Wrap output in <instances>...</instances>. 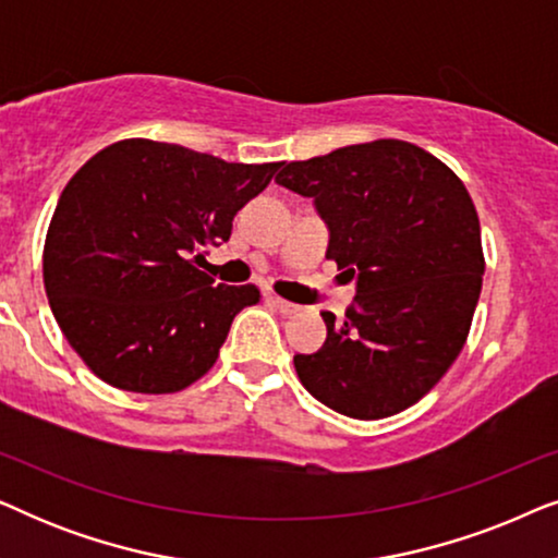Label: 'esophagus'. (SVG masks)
Wrapping results in <instances>:
<instances>
[{"label":"esophagus","instance_id":"esophagus-1","mask_svg":"<svg viewBox=\"0 0 558 558\" xmlns=\"http://www.w3.org/2000/svg\"><path fill=\"white\" fill-rule=\"evenodd\" d=\"M266 302H269L271 304V307H277L279 312H284V315H294V312L296 310H300V307H296V304H292V302H287V300H281V296H266Z\"/></svg>","mask_w":558,"mask_h":558}]
</instances>
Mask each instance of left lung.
I'll list each match as a JSON object with an SVG mask.
<instances>
[{
  "label": "left lung",
  "instance_id": "1",
  "mask_svg": "<svg viewBox=\"0 0 558 558\" xmlns=\"http://www.w3.org/2000/svg\"><path fill=\"white\" fill-rule=\"evenodd\" d=\"M277 182L315 201L327 258L355 281L345 323L323 312L325 345L294 355L296 376L338 414H399L439 384L475 315L485 256L468 187L401 140L281 162Z\"/></svg>",
  "mask_w": 558,
  "mask_h": 558
}]
</instances>
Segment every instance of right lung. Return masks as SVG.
Returning a JSON list of instances; mask_svg holds the SVG:
<instances>
[{
	"instance_id": "1",
	"label": "right lung",
	"mask_w": 558,
	"mask_h": 558,
	"mask_svg": "<svg viewBox=\"0 0 558 558\" xmlns=\"http://www.w3.org/2000/svg\"><path fill=\"white\" fill-rule=\"evenodd\" d=\"M281 162H226L180 144L124 140L88 159L52 213L43 251L50 310L81 361L113 388L174 393L216 363L254 284L195 266Z\"/></svg>"
}]
</instances>
